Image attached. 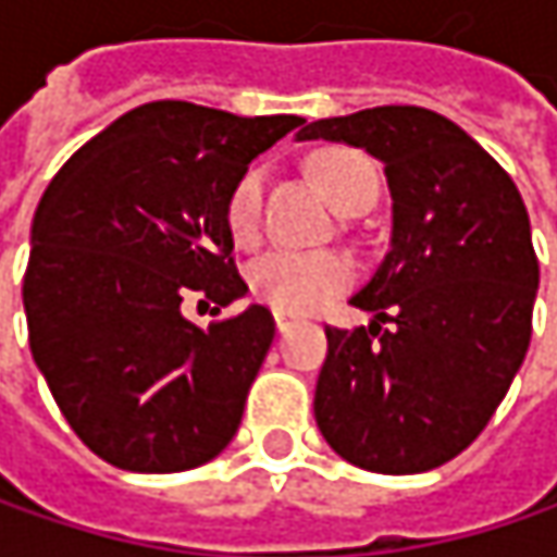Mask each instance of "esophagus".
<instances>
[{"mask_svg": "<svg viewBox=\"0 0 557 557\" xmlns=\"http://www.w3.org/2000/svg\"><path fill=\"white\" fill-rule=\"evenodd\" d=\"M274 322H277V332H289V329L296 325V319L286 315V312H274Z\"/></svg>", "mask_w": 557, "mask_h": 557, "instance_id": "1", "label": "esophagus"}]
</instances>
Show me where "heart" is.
I'll list each match as a JSON object with an SVG mask.
<instances>
[{"instance_id": "heart-1", "label": "heart", "mask_w": 557, "mask_h": 557, "mask_svg": "<svg viewBox=\"0 0 557 557\" xmlns=\"http://www.w3.org/2000/svg\"><path fill=\"white\" fill-rule=\"evenodd\" d=\"M312 173L335 209L355 202L364 189H377L374 164L351 148H329L312 158ZM261 196L264 173L251 168L238 176L225 199V228L235 245L251 248L261 238ZM355 283V264L342 251H289L277 248L255 261L251 289L261 302L286 315H306L329 306Z\"/></svg>"}]
</instances>
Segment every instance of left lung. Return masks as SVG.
Segmentation results:
<instances>
[{
  "instance_id": "obj_1",
  "label": "left lung",
  "mask_w": 557,
  "mask_h": 557,
  "mask_svg": "<svg viewBox=\"0 0 557 557\" xmlns=\"http://www.w3.org/2000/svg\"><path fill=\"white\" fill-rule=\"evenodd\" d=\"M312 138L374 154L393 196L387 258L351 296L374 322L325 325L319 432L364 471H432L484 432L525 358L539 289L529 212L509 173L432 109L319 119L299 132Z\"/></svg>"
}]
</instances>
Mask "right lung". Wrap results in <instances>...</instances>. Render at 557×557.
<instances>
[{
	"mask_svg": "<svg viewBox=\"0 0 557 557\" xmlns=\"http://www.w3.org/2000/svg\"><path fill=\"white\" fill-rule=\"evenodd\" d=\"M299 125L148 102L86 141L45 189L22 286L28 345L63 419L102 461L189 471L238 432L274 315L248 306L199 329L180 306L193 293L215 306L248 293L225 199Z\"/></svg>",
	"mask_w": 557,
	"mask_h": 557,
	"instance_id": "1",
	"label": "right lung"
}]
</instances>
